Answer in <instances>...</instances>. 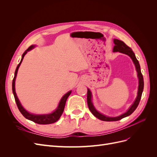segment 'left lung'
Here are the masks:
<instances>
[{
	"label": "left lung",
	"instance_id": "obj_1",
	"mask_svg": "<svg viewBox=\"0 0 157 157\" xmlns=\"http://www.w3.org/2000/svg\"><path fill=\"white\" fill-rule=\"evenodd\" d=\"M113 42L115 44V46L113 47V52H121V53L124 54L128 55L130 58L132 59L133 63H134L136 70L137 71V78H138V90H137V97L135 99V101H134L132 104V105L129 107V109H128L127 111L125 112L124 113L122 114V115L118 116V117H108L107 115H103V114L99 113L98 111H97V109L95 108L93 102H92V94L91 91H90L89 88L88 89V92H87V103H88V108L90 109V111H91V113L93 114V115L98 118V119L101 120L103 121H119L122 118L128 117L131 114L134 112L137 107L138 106L140 101L141 99V97L142 95V92H143L144 90V77L143 75L141 74V68H140V65L139 63V61H137L136 57L135 56V54L134 53V52L132 51V50L130 48L129 46H128L124 42L118 40V39H113Z\"/></svg>",
	"mask_w": 157,
	"mask_h": 157
}]
</instances>
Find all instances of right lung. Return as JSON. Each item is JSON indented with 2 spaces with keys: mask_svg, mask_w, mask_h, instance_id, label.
I'll list each match as a JSON object with an SVG mask.
<instances>
[{
  "mask_svg": "<svg viewBox=\"0 0 157 157\" xmlns=\"http://www.w3.org/2000/svg\"><path fill=\"white\" fill-rule=\"evenodd\" d=\"M35 47V45L31 46L27 50H26L24 52V53L23 54L22 57H21V59L20 61V63L17 65L16 71H15V73H14V77H13V81H12V92H13V96H14V98H15V101L16 102L17 106L19 109V110H20V111L21 112L23 116L25 118H27V119L29 120V121H31L33 122H34L35 123H37V124H52V123L58 121L59 120V118H60V117L61 116V115H62V113L64 110V107L65 105L66 101H67L68 97L71 94V92H72L71 90H70V91H69L67 93H66L64 96L61 98V99H60V101L59 102L58 107H57V108L53 112H52L51 113H48V114H42V115H36V114H33V113H31L29 112H28L26 109L22 106L20 100H19V99L17 96L16 92L15 81H16V78L17 77L18 69H19V67H20V66L22 62L23 59V58H24L25 55L28 52L31 50L33 48H34Z\"/></svg>",
  "mask_w": 157,
  "mask_h": 157,
  "instance_id": "1",
  "label": "right lung"
}]
</instances>
